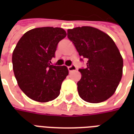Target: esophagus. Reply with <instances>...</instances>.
I'll use <instances>...</instances> for the list:
<instances>
[{
  "instance_id": "34e87169",
  "label": "esophagus",
  "mask_w": 134,
  "mask_h": 134,
  "mask_svg": "<svg viewBox=\"0 0 134 134\" xmlns=\"http://www.w3.org/2000/svg\"><path fill=\"white\" fill-rule=\"evenodd\" d=\"M67 68H68V70H69V71H74V70H76V67H75V65H71V66L67 67Z\"/></svg>"
}]
</instances>
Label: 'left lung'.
<instances>
[{"mask_svg":"<svg viewBox=\"0 0 134 134\" xmlns=\"http://www.w3.org/2000/svg\"><path fill=\"white\" fill-rule=\"evenodd\" d=\"M67 37L79 54L87 60L86 68L79 69L81 79L77 83L82 99L100 103L115 93L122 76L123 59L109 35L90 26L67 30Z\"/></svg>","mask_w":134,"mask_h":134,"instance_id":"left-lung-1","label":"left lung"}]
</instances>
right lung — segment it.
Returning a JSON list of instances; mask_svg holds the SVG:
<instances>
[{
    "label": "right lung",
    "mask_w": 134,
    "mask_h": 134,
    "mask_svg": "<svg viewBox=\"0 0 134 134\" xmlns=\"http://www.w3.org/2000/svg\"><path fill=\"white\" fill-rule=\"evenodd\" d=\"M66 35L63 28L42 27L26 32L18 42L12 53L14 74L20 89L31 99L47 102L60 94L69 71L51 60Z\"/></svg>",
    "instance_id": "right-lung-1"
}]
</instances>
